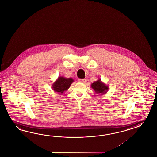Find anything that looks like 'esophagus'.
Segmentation results:
<instances>
[{
    "instance_id": "esophagus-1",
    "label": "esophagus",
    "mask_w": 157,
    "mask_h": 157,
    "mask_svg": "<svg viewBox=\"0 0 157 157\" xmlns=\"http://www.w3.org/2000/svg\"><path fill=\"white\" fill-rule=\"evenodd\" d=\"M78 82H80V83H86L87 82V80H86V79H79L78 80Z\"/></svg>"
}]
</instances>
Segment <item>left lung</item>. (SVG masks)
<instances>
[{
  "label": "left lung",
  "instance_id": "8db88e82",
  "mask_svg": "<svg viewBox=\"0 0 157 157\" xmlns=\"http://www.w3.org/2000/svg\"><path fill=\"white\" fill-rule=\"evenodd\" d=\"M91 88L94 90L97 95H102L107 93L108 90V86L103 83L101 79H99L98 80L94 82L93 83L91 84Z\"/></svg>",
  "mask_w": 157,
  "mask_h": 157
}]
</instances>
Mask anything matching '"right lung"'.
Masks as SVG:
<instances>
[{
    "label": "right lung",
    "instance_id": "add662e5",
    "mask_svg": "<svg viewBox=\"0 0 157 157\" xmlns=\"http://www.w3.org/2000/svg\"><path fill=\"white\" fill-rule=\"evenodd\" d=\"M73 82L74 79L72 78L59 77L52 84V88L56 93L63 94L69 89Z\"/></svg>",
    "mask_w": 157,
    "mask_h": 157
}]
</instances>
